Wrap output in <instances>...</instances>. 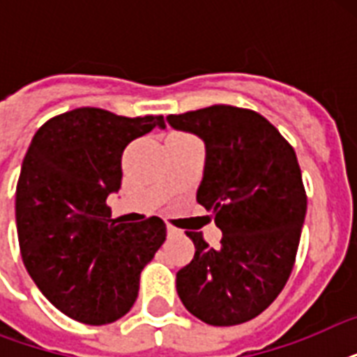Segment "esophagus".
Returning <instances> with one entry per match:
<instances>
[{
  "instance_id": "esophagus-1",
  "label": "esophagus",
  "mask_w": 357,
  "mask_h": 357,
  "mask_svg": "<svg viewBox=\"0 0 357 357\" xmlns=\"http://www.w3.org/2000/svg\"><path fill=\"white\" fill-rule=\"evenodd\" d=\"M167 234H168V237H178V235H181V231H179L178 228H174V226H168Z\"/></svg>"
}]
</instances>
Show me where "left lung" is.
I'll list each match as a JSON object with an SVG mask.
<instances>
[{"label": "left lung", "mask_w": 357, "mask_h": 357, "mask_svg": "<svg viewBox=\"0 0 357 357\" xmlns=\"http://www.w3.org/2000/svg\"><path fill=\"white\" fill-rule=\"evenodd\" d=\"M167 120L204 140L196 200L222 229L218 248L185 231L196 252L176 274L179 298L211 326L243 324L276 300L293 271L307 209L298 159L282 133L250 109L211 105Z\"/></svg>", "instance_id": "left-lung-1"}]
</instances>
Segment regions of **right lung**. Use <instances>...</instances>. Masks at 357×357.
<instances>
[{
    "mask_svg": "<svg viewBox=\"0 0 357 357\" xmlns=\"http://www.w3.org/2000/svg\"><path fill=\"white\" fill-rule=\"evenodd\" d=\"M162 116L79 107L47 120L31 140L16 185L24 265L42 294L74 321L102 326L133 307L140 272L167 238L159 217L116 224L105 204L122 183L131 140Z\"/></svg>",
    "mask_w": 357,
    "mask_h": 357,
    "instance_id": "obj_1",
    "label": "right lung"
}]
</instances>
